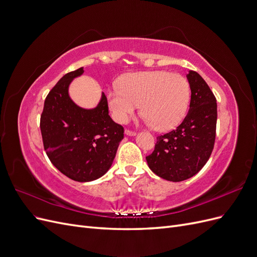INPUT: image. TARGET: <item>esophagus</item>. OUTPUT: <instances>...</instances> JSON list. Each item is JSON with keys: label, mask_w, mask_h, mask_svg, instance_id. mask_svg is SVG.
I'll return each mask as SVG.
<instances>
[{"label": "esophagus", "mask_w": 257, "mask_h": 257, "mask_svg": "<svg viewBox=\"0 0 257 257\" xmlns=\"http://www.w3.org/2000/svg\"><path fill=\"white\" fill-rule=\"evenodd\" d=\"M124 133H125V135H127V136H135L136 135L135 132L130 131V130H125V132H124Z\"/></svg>", "instance_id": "1"}]
</instances>
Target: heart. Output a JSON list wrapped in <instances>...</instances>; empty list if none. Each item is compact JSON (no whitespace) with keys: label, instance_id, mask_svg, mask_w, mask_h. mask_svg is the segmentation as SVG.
Segmentation results:
<instances>
[{"label":"heart","instance_id":"obj_1","mask_svg":"<svg viewBox=\"0 0 257 257\" xmlns=\"http://www.w3.org/2000/svg\"><path fill=\"white\" fill-rule=\"evenodd\" d=\"M190 84L180 74L165 71L124 75L119 89L107 91V103L113 119L125 123L141 104L144 120L165 132L182 121L190 103Z\"/></svg>","mask_w":257,"mask_h":257}]
</instances>
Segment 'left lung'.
Segmentation results:
<instances>
[{"label": "left lung", "mask_w": 257, "mask_h": 257, "mask_svg": "<svg viewBox=\"0 0 257 257\" xmlns=\"http://www.w3.org/2000/svg\"><path fill=\"white\" fill-rule=\"evenodd\" d=\"M191 89L190 110L176 130L157 137L148 166L167 181L180 182L195 176L213 150L216 128V99L198 73L186 75Z\"/></svg>", "instance_id": "8db88e82"}]
</instances>
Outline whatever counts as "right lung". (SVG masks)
Returning <instances> with one entry per match:
<instances>
[{"mask_svg": "<svg viewBox=\"0 0 257 257\" xmlns=\"http://www.w3.org/2000/svg\"><path fill=\"white\" fill-rule=\"evenodd\" d=\"M83 72L80 67L64 75L49 92L41 132L53 166L74 181L90 182L111 167L124 131L110 118L104 92L93 108L80 107L69 96V85Z\"/></svg>", "mask_w": 257, "mask_h": 257, "instance_id": "1", "label": "right lung"}]
</instances>
